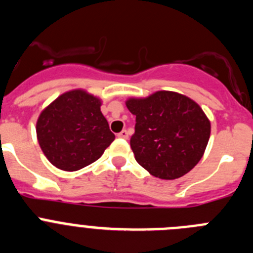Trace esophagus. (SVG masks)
Wrapping results in <instances>:
<instances>
[{
    "label": "esophagus",
    "instance_id": "1",
    "mask_svg": "<svg viewBox=\"0 0 253 253\" xmlns=\"http://www.w3.org/2000/svg\"><path fill=\"white\" fill-rule=\"evenodd\" d=\"M118 137L123 138V139H128V137H129L128 131H126V130H122L119 134H118Z\"/></svg>",
    "mask_w": 253,
    "mask_h": 253
}]
</instances>
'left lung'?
I'll use <instances>...</instances> for the list:
<instances>
[{
  "mask_svg": "<svg viewBox=\"0 0 253 253\" xmlns=\"http://www.w3.org/2000/svg\"><path fill=\"white\" fill-rule=\"evenodd\" d=\"M135 115L130 147L151 175L175 180L202 160L210 137V122L195 101L172 91L125 102Z\"/></svg>",
  "mask_w": 253,
  "mask_h": 253,
  "instance_id": "1",
  "label": "left lung"
}]
</instances>
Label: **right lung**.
<instances>
[{"instance_id": "1", "label": "right lung", "mask_w": 253, "mask_h": 253, "mask_svg": "<svg viewBox=\"0 0 253 253\" xmlns=\"http://www.w3.org/2000/svg\"><path fill=\"white\" fill-rule=\"evenodd\" d=\"M101 101L84 90L60 95L37 122L39 146L49 162L63 171H77L99 160L115 135L102 115Z\"/></svg>"}]
</instances>
